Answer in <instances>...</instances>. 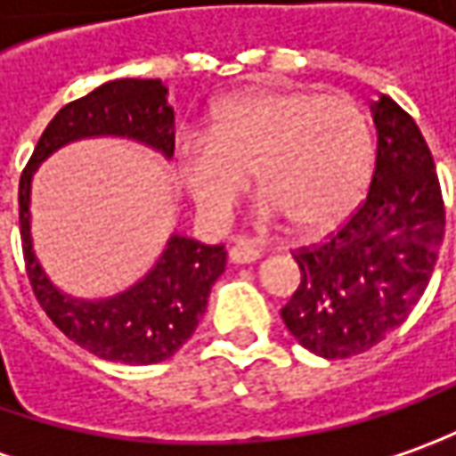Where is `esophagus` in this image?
Listing matches in <instances>:
<instances>
[{
  "mask_svg": "<svg viewBox=\"0 0 456 456\" xmlns=\"http://www.w3.org/2000/svg\"><path fill=\"white\" fill-rule=\"evenodd\" d=\"M229 259L237 262V265H247V262H255L259 259V249L255 244H249L247 240H240L229 247Z\"/></svg>",
  "mask_w": 456,
  "mask_h": 456,
  "instance_id": "34e87169",
  "label": "esophagus"
}]
</instances>
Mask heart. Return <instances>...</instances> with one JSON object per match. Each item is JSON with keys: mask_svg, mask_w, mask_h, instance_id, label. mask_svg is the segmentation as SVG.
<instances>
[{"mask_svg": "<svg viewBox=\"0 0 456 456\" xmlns=\"http://www.w3.org/2000/svg\"><path fill=\"white\" fill-rule=\"evenodd\" d=\"M376 138L351 98L307 87L237 93L212 110L207 138H181L174 166L209 222H224L252 174L265 219L285 216L303 237L340 227L369 191Z\"/></svg>", "mask_w": 456, "mask_h": 456, "instance_id": "obj_1", "label": "heart"}]
</instances>
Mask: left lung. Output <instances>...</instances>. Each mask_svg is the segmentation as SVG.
<instances>
[{"mask_svg": "<svg viewBox=\"0 0 456 456\" xmlns=\"http://www.w3.org/2000/svg\"><path fill=\"white\" fill-rule=\"evenodd\" d=\"M366 199L325 240L292 257L300 285L280 310L295 340L322 358H351L411 315L444 240V199L432 151L414 118L381 95Z\"/></svg>", "mask_w": 456, "mask_h": 456, "instance_id": "8db88e82", "label": "left lung"}]
</instances>
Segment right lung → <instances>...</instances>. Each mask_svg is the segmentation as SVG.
Segmentation results:
<instances>
[{
    "label": "right lung",
    "instance_id": "add662e5",
    "mask_svg": "<svg viewBox=\"0 0 456 456\" xmlns=\"http://www.w3.org/2000/svg\"><path fill=\"white\" fill-rule=\"evenodd\" d=\"M174 110L161 80H110L62 105L42 131L20 176V237L24 270L47 318L65 336L98 358L149 366L166 361L194 336L207 297L224 273V244L171 237L164 257L135 288L101 303H83L53 288L29 242V181L42 159L86 135H126L174 153Z\"/></svg>",
    "mask_w": 456,
    "mask_h": 456
}]
</instances>
